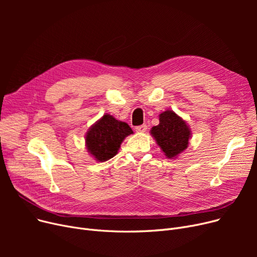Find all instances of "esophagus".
<instances>
[{"label":"esophagus","instance_id":"34e87169","mask_svg":"<svg viewBox=\"0 0 257 257\" xmlns=\"http://www.w3.org/2000/svg\"><path fill=\"white\" fill-rule=\"evenodd\" d=\"M136 131L137 132H146L147 131V125H140L136 127Z\"/></svg>","mask_w":257,"mask_h":257}]
</instances>
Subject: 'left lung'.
Wrapping results in <instances>:
<instances>
[{
    "label": "left lung",
    "instance_id": "8db88e82",
    "mask_svg": "<svg viewBox=\"0 0 257 257\" xmlns=\"http://www.w3.org/2000/svg\"><path fill=\"white\" fill-rule=\"evenodd\" d=\"M152 137L168 158H175L183 152L191 138V129L172 110L159 114V124L151 129Z\"/></svg>",
    "mask_w": 257,
    "mask_h": 257
}]
</instances>
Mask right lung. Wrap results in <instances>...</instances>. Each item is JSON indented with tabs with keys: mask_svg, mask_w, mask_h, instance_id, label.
I'll use <instances>...</instances> for the list:
<instances>
[{
	"mask_svg": "<svg viewBox=\"0 0 257 257\" xmlns=\"http://www.w3.org/2000/svg\"><path fill=\"white\" fill-rule=\"evenodd\" d=\"M132 133L127 123L106 113L86 133L87 151L96 160L106 161L117 153L124 139Z\"/></svg>",
	"mask_w": 257,
	"mask_h": 257,
	"instance_id": "1",
	"label": "right lung"
}]
</instances>
